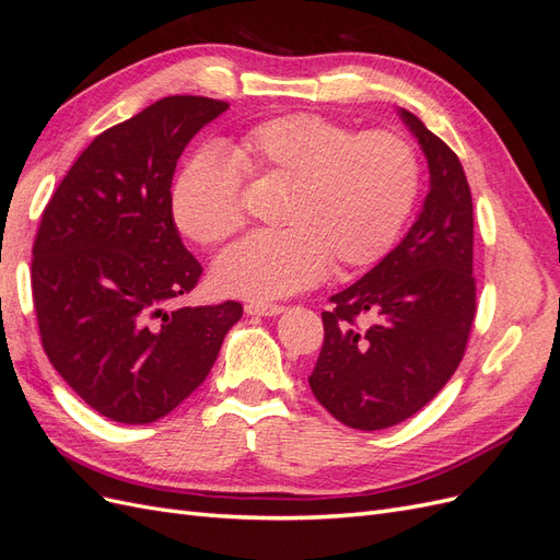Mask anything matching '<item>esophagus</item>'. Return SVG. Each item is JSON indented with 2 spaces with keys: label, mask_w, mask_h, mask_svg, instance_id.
<instances>
[{
  "label": "esophagus",
  "mask_w": 560,
  "mask_h": 560,
  "mask_svg": "<svg viewBox=\"0 0 560 560\" xmlns=\"http://www.w3.org/2000/svg\"><path fill=\"white\" fill-rule=\"evenodd\" d=\"M284 311V306H280V303H261V301H249L245 303V313L247 315H264V317H270V315H280Z\"/></svg>",
  "instance_id": "34e87169"
}]
</instances>
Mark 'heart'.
<instances>
[{
  "label": "heart",
  "instance_id": "heart-1",
  "mask_svg": "<svg viewBox=\"0 0 560 560\" xmlns=\"http://www.w3.org/2000/svg\"><path fill=\"white\" fill-rule=\"evenodd\" d=\"M292 182L278 222L214 266L226 294L276 299L322 280L329 264L354 270L383 259L420 191L418 151L397 130L354 132L319 114H284L247 128L231 154L202 149L173 186L184 235L222 245L245 226V177Z\"/></svg>",
  "mask_w": 560,
  "mask_h": 560
}]
</instances>
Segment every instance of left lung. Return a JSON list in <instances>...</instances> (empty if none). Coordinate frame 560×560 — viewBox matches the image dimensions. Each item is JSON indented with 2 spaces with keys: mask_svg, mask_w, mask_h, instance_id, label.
I'll list each match as a JSON object with an SVG mask.
<instances>
[{
  "mask_svg": "<svg viewBox=\"0 0 560 560\" xmlns=\"http://www.w3.org/2000/svg\"><path fill=\"white\" fill-rule=\"evenodd\" d=\"M428 159L430 194L404 241L322 313L308 376L325 409L354 430H385L434 399L460 364L477 315L471 191L455 151L399 109ZM374 323L359 327V317Z\"/></svg>",
  "mask_w": 560,
  "mask_h": 560,
  "instance_id": "obj_1",
  "label": "left lung"
}]
</instances>
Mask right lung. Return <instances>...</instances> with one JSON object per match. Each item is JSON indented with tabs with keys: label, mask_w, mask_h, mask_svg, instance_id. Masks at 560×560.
Segmentation results:
<instances>
[{
	"label": "right lung",
	"mask_w": 560,
	"mask_h": 560,
	"mask_svg": "<svg viewBox=\"0 0 560 560\" xmlns=\"http://www.w3.org/2000/svg\"><path fill=\"white\" fill-rule=\"evenodd\" d=\"M229 103L171 95L83 149L44 208L32 299L48 362L91 409L154 422L208 378L238 301L177 306L202 276L173 219L184 147Z\"/></svg>",
	"instance_id": "obj_1"
}]
</instances>
